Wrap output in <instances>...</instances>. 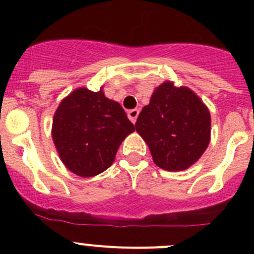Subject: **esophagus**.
<instances>
[{"mask_svg":"<svg viewBox=\"0 0 254 254\" xmlns=\"http://www.w3.org/2000/svg\"><path fill=\"white\" fill-rule=\"evenodd\" d=\"M127 117H129V119L131 120V123H136V119L137 117H139V109H131V111L127 112Z\"/></svg>","mask_w":254,"mask_h":254,"instance_id":"obj_1","label":"esophagus"}]
</instances>
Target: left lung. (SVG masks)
I'll use <instances>...</instances> for the list:
<instances>
[{
	"label": "left lung",
	"instance_id": "obj_1",
	"mask_svg": "<svg viewBox=\"0 0 254 254\" xmlns=\"http://www.w3.org/2000/svg\"><path fill=\"white\" fill-rule=\"evenodd\" d=\"M210 113L187 87L165 82L136 120L153 162L167 171H183L199 160L210 141Z\"/></svg>",
	"mask_w": 254,
	"mask_h": 254
}]
</instances>
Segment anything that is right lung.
<instances>
[{
    "label": "right lung",
    "mask_w": 254,
    "mask_h": 254,
    "mask_svg": "<svg viewBox=\"0 0 254 254\" xmlns=\"http://www.w3.org/2000/svg\"><path fill=\"white\" fill-rule=\"evenodd\" d=\"M135 130L125 111L103 92L78 88L66 97L53 120V140L64 165L79 177L106 171L123 140Z\"/></svg>",
    "instance_id": "add662e5"
}]
</instances>
